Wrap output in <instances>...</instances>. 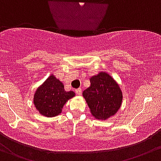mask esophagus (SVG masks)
I'll return each mask as SVG.
<instances>
[{
	"label": "esophagus",
	"mask_w": 161,
	"mask_h": 161,
	"mask_svg": "<svg viewBox=\"0 0 161 161\" xmlns=\"http://www.w3.org/2000/svg\"><path fill=\"white\" fill-rule=\"evenodd\" d=\"M75 92H76V93L77 95H80L82 92V90H81V88H76V89L75 90Z\"/></svg>",
	"instance_id": "34e87169"
}]
</instances>
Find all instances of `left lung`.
Here are the masks:
<instances>
[{
	"label": "left lung",
	"mask_w": 161,
	"mask_h": 161,
	"mask_svg": "<svg viewBox=\"0 0 161 161\" xmlns=\"http://www.w3.org/2000/svg\"><path fill=\"white\" fill-rule=\"evenodd\" d=\"M91 85L83 92L91 112L98 119H107L120 108L122 94L119 85L106 73H99L90 79Z\"/></svg>",
	"instance_id": "1"
}]
</instances>
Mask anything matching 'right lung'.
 Here are the masks:
<instances>
[{
    "label": "right lung",
    "instance_id": "add662e5",
    "mask_svg": "<svg viewBox=\"0 0 161 161\" xmlns=\"http://www.w3.org/2000/svg\"><path fill=\"white\" fill-rule=\"evenodd\" d=\"M75 96L73 91H65L64 85L51 75L37 88L34 104L40 114L47 117L58 115L66 101Z\"/></svg>",
    "mask_w": 161,
    "mask_h": 161
}]
</instances>
